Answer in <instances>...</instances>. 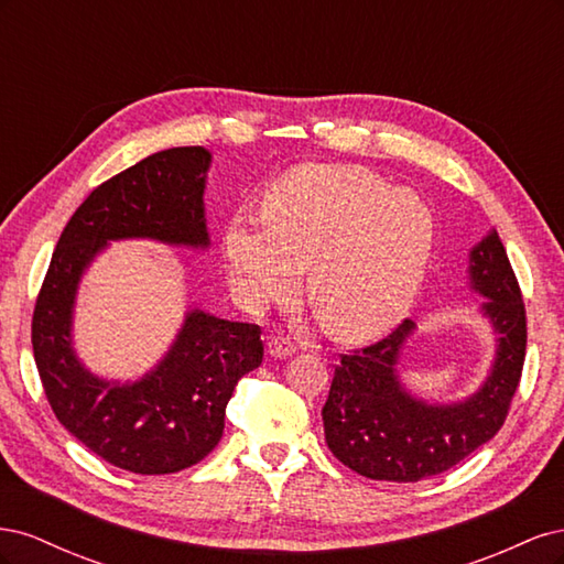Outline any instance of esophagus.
I'll list each match as a JSON object with an SVG mask.
<instances>
[{
  "instance_id": "esophagus-1",
  "label": "esophagus",
  "mask_w": 564,
  "mask_h": 564,
  "mask_svg": "<svg viewBox=\"0 0 564 564\" xmlns=\"http://www.w3.org/2000/svg\"><path fill=\"white\" fill-rule=\"evenodd\" d=\"M268 355L270 357H275V360H286V357H292L294 352H296V348H294V344L292 340H286V338H270L268 340Z\"/></svg>"
}]
</instances>
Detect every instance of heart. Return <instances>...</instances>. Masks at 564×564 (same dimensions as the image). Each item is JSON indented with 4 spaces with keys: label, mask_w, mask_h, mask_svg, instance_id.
Masks as SVG:
<instances>
[{
    "label": "heart",
    "mask_w": 564,
    "mask_h": 564,
    "mask_svg": "<svg viewBox=\"0 0 564 564\" xmlns=\"http://www.w3.org/2000/svg\"><path fill=\"white\" fill-rule=\"evenodd\" d=\"M265 214L237 212L224 249L249 305L305 294L340 340L381 336L412 308L435 249V216L369 169L305 164L265 195Z\"/></svg>",
    "instance_id": "1"
}]
</instances>
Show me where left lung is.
I'll return each mask as SVG.
<instances>
[{
	"label": "left lung",
	"mask_w": 564,
	"mask_h": 564,
	"mask_svg": "<svg viewBox=\"0 0 564 564\" xmlns=\"http://www.w3.org/2000/svg\"><path fill=\"white\" fill-rule=\"evenodd\" d=\"M466 282L482 296L480 315L494 336L489 371L470 395L425 400L404 386L402 357L416 334L412 319L379 344L340 357L322 421L332 454L350 470L369 480L419 482L454 468L499 433L520 383L527 324L518 280L494 228L470 247Z\"/></svg>",
	"instance_id": "left-lung-1"
}]
</instances>
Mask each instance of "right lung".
I'll return each mask as SVG.
<instances>
[{
	"mask_svg": "<svg viewBox=\"0 0 564 564\" xmlns=\"http://www.w3.org/2000/svg\"><path fill=\"white\" fill-rule=\"evenodd\" d=\"M202 145L160 150L112 176L79 204L51 256L32 317V350L56 419L108 464L169 475L191 468L224 435L226 406L263 362L261 329L187 308L172 346L139 379L100 377L75 348L79 284L110 242L148 240L207 251V174Z\"/></svg>",
	"mask_w": 564,
	"mask_h": 564,
	"instance_id": "obj_1",
	"label": "right lung"
}]
</instances>
